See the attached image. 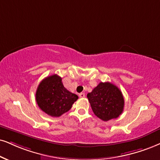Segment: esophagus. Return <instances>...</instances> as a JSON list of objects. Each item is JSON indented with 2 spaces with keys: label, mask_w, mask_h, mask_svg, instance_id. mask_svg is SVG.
I'll return each mask as SVG.
<instances>
[{
  "label": "esophagus",
  "mask_w": 160,
  "mask_h": 160,
  "mask_svg": "<svg viewBox=\"0 0 160 160\" xmlns=\"http://www.w3.org/2000/svg\"><path fill=\"white\" fill-rule=\"evenodd\" d=\"M78 96H79L80 98H84V96H85V94H84V92H81V93H79V95H78Z\"/></svg>",
  "instance_id": "34e87169"
}]
</instances>
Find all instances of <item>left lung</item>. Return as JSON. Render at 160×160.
I'll return each mask as SVG.
<instances>
[{
  "mask_svg": "<svg viewBox=\"0 0 160 160\" xmlns=\"http://www.w3.org/2000/svg\"><path fill=\"white\" fill-rule=\"evenodd\" d=\"M87 97L94 114L104 122L119 117L123 112V95L117 87L110 82H100Z\"/></svg>",
  "mask_w": 160,
  "mask_h": 160,
  "instance_id": "left-lung-1",
  "label": "left lung"
}]
</instances>
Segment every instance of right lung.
Masks as SVG:
<instances>
[{
    "label": "right lung",
    "mask_w": 160,
    "mask_h": 160,
    "mask_svg": "<svg viewBox=\"0 0 160 160\" xmlns=\"http://www.w3.org/2000/svg\"><path fill=\"white\" fill-rule=\"evenodd\" d=\"M38 107L47 115L58 117L72 108L78 96L66 89L62 78L54 74L47 76L39 84L35 93Z\"/></svg>",
    "instance_id": "right-lung-1"
}]
</instances>
